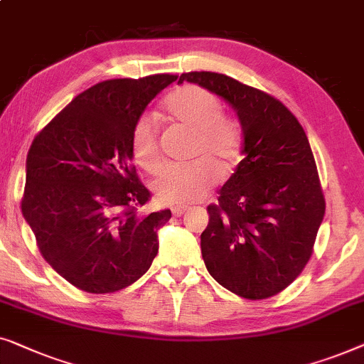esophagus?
<instances>
[{
	"instance_id": "esophagus-1",
	"label": "esophagus",
	"mask_w": 364,
	"mask_h": 364,
	"mask_svg": "<svg viewBox=\"0 0 364 364\" xmlns=\"http://www.w3.org/2000/svg\"><path fill=\"white\" fill-rule=\"evenodd\" d=\"M186 209H188L186 206H175V208L171 209V211H173V216H176V218L183 216V214L186 213Z\"/></svg>"
}]
</instances>
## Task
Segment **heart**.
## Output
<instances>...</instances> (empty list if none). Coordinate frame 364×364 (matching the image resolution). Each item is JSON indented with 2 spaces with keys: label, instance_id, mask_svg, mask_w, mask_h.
<instances>
[{
  "label": "heart",
  "instance_id": "b5f03b06",
  "mask_svg": "<svg viewBox=\"0 0 364 364\" xmlns=\"http://www.w3.org/2000/svg\"><path fill=\"white\" fill-rule=\"evenodd\" d=\"M223 104L213 92L198 85H184L165 102V115L193 132L188 165L168 166L153 181L156 198L166 204H189L211 191L219 173L231 170L240 151L239 125L224 117ZM132 155L140 168L156 173L161 166L155 124L141 117L132 130Z\"/></svg>",
  "mask_w": 364,
  "mask_h": 364
}]
</instances>
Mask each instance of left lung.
<instances>
[{
  "mask_svg": "<svg viewBox=\"0 0 364 364\" xmlns=\"http://www.w3.org/2000/svg\"><path fill=\"white\" fill-rule=\"evenodd\" d=\"M228 102L242 129V160L208 206L201 234L208 272L249 300L277 295L309 262L325 199L309 138L287 107L216 73L181 74Z\"/></svg>",
  "mask_w": 364,
  "mask_h": 364,
  "instance_id": "obj_1",
  "label": "left lung"
}]
</instances>
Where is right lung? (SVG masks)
<instances>
[{
	"label": "right lung",
	"mask_w": 364,
	"mask_h": 364,
	"mask_svg": "<svg viewBox=\"0 0 364 364\" xmlns=\"http://www.w3.org/2000/svg\"><path fill=\"white\" fill-rule=\"evenodd\" d=\"M176 80L112 79L79 94L34 138L23 216L50 267L89 294L125 289L150 269L171 211L143 214L150 191L132 166V130Z\"/></svg>",
	"instance_id": "obj_1"
}]
</instances>
